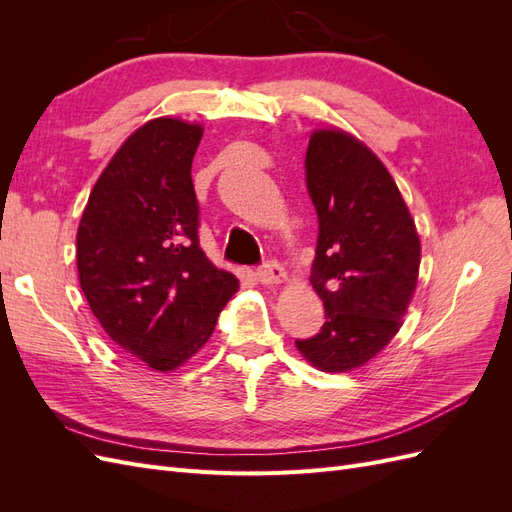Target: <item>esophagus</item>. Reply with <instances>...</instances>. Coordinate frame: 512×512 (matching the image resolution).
Returning a JSON list of instances; mask_svg holds the SVG:
<instances>
[{"mask_svg": "<svg viewBox=\"0 0 512 512\" xmlns=\"http://www.w3.org/2000/svg\"><path fill=\"white\" fill-rule=\"evenodd\" d=\"M254 275H256V280L265 286H275V284H282L286 280V271L282 269V265H277L275 260H269V262H265V265H260Z\"/></svg>", "mask_w": 512, "mask_h": 512, "instance_id": "obj_1", "label": "esophagus"}]
</instances>
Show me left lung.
Returning <instances> with one entry per match:
<instances>
[{
  "label": "left lung",
  "instance_id": "obj_1",
  "mask_svg": "<svg viewBox=\"0 0 512 512\" xmlns=\"http://www.w3.org/2000/svg\"><path fill=\"white\" fill-rule=\"evenodd\" d=\"M318 213L312 286L324 303L320 333L297 339L322 371L365 365L401 327L418 280L421 239L378 156L344 130H316L305 156Z\"/></svg>",
  "mask_w": 512,
  "mask_h": 512
}]
</instances>
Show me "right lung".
I'll return each instance as SVG.
<instances>
[{"label":"right lung","instance_id":"obj_1","mask_svg":"<svg viewBox=\"0 0 512 512\" xmlns=\"http://www.w3.org/2000/svg\"><path fill=\"white\" fill-rule=\"evenodd\" d=\"M200 138L198 123L147 121L104 168L76 232L91 312L117 346L158 371L207 344L239 288L198 243L192 160Z\"/></svg>","mask_w":512,"mask_h":512}]
</instances>
